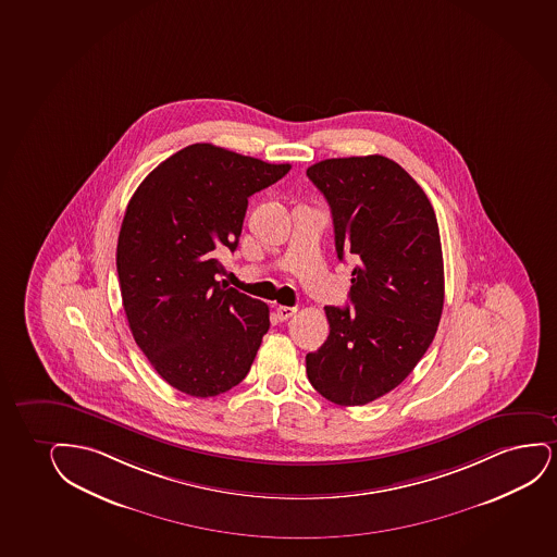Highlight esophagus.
Wrapping results in <instances>:
<instances>
[{
	"label": "esophagus",
	"mask_w": 557,
	"mask_h": 557,
	"mask_svg": "<svg viewBox=\"0 0 557 557\" xmlns=\"http://www.w3.org/2000/svg\"><path fill=\"white\" fill-rule=\"evenodd\" d=\"M296 312V307H284V305H278V307H276V314H278L281 320H288V318L294 317Z\"/></svg>",
	"instance_id": "obj_1"
}]
</instances>
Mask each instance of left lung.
Instances as JSON below:
<instances>
[{
	"mask_svg": "<svg viewBox=\"0 0 557 557\" xmlns=\"http://www.w3.org/2000/svg\"><path fill=\"white\" fill-rule=\"evenodd\" d=\"M330 203L338 260L352 258L350 307H325L330 335L307 354L318 394L358 407L399 386L437 333L444 265L437 216L420 184L384 156L307 170Z\"/></svg>",
	"mask_w": 557,
	"mask_h": 557,
	"instance_id": "left-lung-1",
	"label": "left lung"
}]
</instances>
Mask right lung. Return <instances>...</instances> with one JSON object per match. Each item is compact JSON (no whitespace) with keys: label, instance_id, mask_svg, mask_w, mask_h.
<instances>
[{"label":"right lung","instance_id":"1","mask_svg":"<svg viewBox=\"0 0 557 557\" xmlns=\"http://www.w3.org/2000/svg\"><path fill=\"white\" fill-rule=\"evenodd\" d=\"M289 168L196 143L150 171L127 203L116 247L127 324L183 394H224L250 371L269 307L216 281V256L239 245L248 198Z\"/></svg>","mask_w":557,"mask_h":557}]
</instances>
